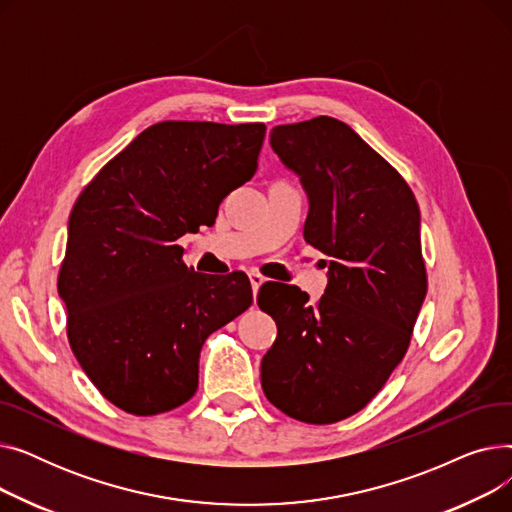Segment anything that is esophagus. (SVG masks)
I'll return each instance as SVG.
<instances>
[{
  "instance_id": "obj_1",
  "label": "esophagus",
  "mask_w": 512,
  "mask_h": 512,
  "mask_svg": "<svg viewBox=\"0 0 512 512\" xmlns=\"http://www.w3.org/2000/svg\"><path fill=\"white\" fill-rule=\"evenodd\" d=\"M249 280H251V286H253V292L257 294L259 292V288H261V284L265 282V278L259 274V272H251L249 274Z\"/></svg>"
}]
</instances>
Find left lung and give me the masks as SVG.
<instances>
[{"label": "left lung", "mask_w": 512, "mask_h": 512, "mask_svg": "<svg viewBox=\"0 0 512 512\" xmlns=\"http://www.w3.org/2000/svg\"><path fill=\"white\" fill-rule=\"evenodd\" d=\"M270 145L309 197L305 240L330 257L317 305L297 286L265 282L257 305L278 336L261 386L292 419L326 425L361 411L405 357L427 292L415 195L340 120L274 126Z\"/></svg>", "instance_id": "8db88e82"}]
</instances>
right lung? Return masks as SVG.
<instances>
[{
	"label": "right lung",
	"mask_w": 512,
	"mask_h": 512,
	"mask_svg": "<svg viewBox=\"0 0 512 512\" xmlns=\"http://www.w3.org/2000/svg\"><path fill=\"white\" fill-rule=\"evenodd\" d=\"M263 139L261 122H157L78 195L58 292L76 361L118 409L147 417L191 400L207 336L251 307L247 274H199L176 240L213 226Z\"/></svg>",
	"instance_id": "obj_1"
}]
</instances>
